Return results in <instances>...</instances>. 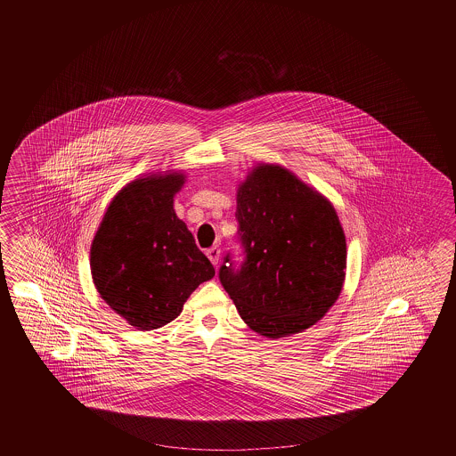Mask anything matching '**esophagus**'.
<instances>
[{
    "label": "esophagus",
    "instance_id": "esophagus-1",
    "mask_svg": "<svg viewBox=\"0 0 456 456\" xmlns=\"http://www.w3.org/2000/svg\"><path fill=\"white\" fill-rule=\"evenodd\" d=\"M206 254H208V261L214 264V265L219 264V259H221V248H219V246H214V248H208Z\"/></svg>",
    "mask_w": 456,
    "mask_h": 456
}]
</instances>
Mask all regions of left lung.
Listing matches in <instances>:
<instances>
[{
	"label": "left lung",
	"instance_id": "8db88e82",
	"mask_svg": "<svg viewBox=\"0 0 456 456\" xmlns=\"http://www.w3.org/2000/svg\"><path fill=\"white\" fill-rule=\"evenodd\" d=\"M246 261L225 256L224 289L252 331L279 339L314 326L338 301L346 235L336 208L286 167L257 164L237 187Z\"/></svg>",
	"mask_w": 456,
	"mask_h": 456
}]
</instances>
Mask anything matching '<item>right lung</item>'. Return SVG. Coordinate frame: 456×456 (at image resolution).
Returning a JSON list of instances; mask_svg holds the SVG:
<instances>
[{"label": "right lung", "instance_id": "add662e5", "mask_svg": "<svg viewBox=\"0 0 456 456\" xmlns=\"http://www.w3.org/2000/svg\"><path fill=\"white\" fill-rule=\"evenodd\" d=\"M183 183L180 170L128 182L92 240L90 269L100 297L140 331L177 318L193 290L216 274L174 210Z\"/></svg>", "mask_w": 456, "mask_h": 456}]
</instances>
